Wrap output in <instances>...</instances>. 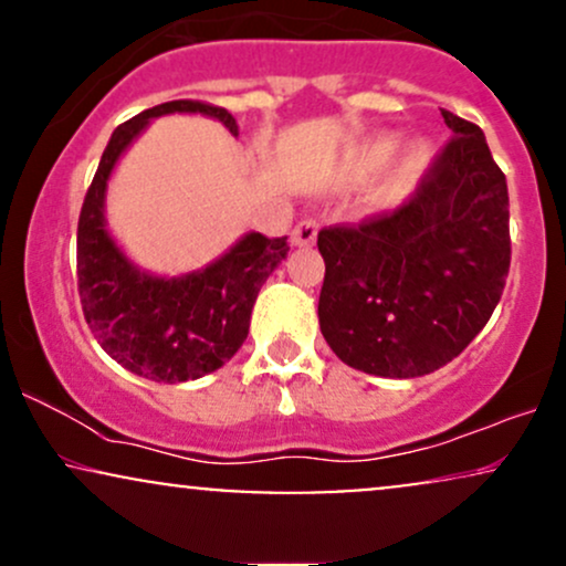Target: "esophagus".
I'll list each match as a JSON object with an SVG mask.
<instances>
[{"label":"esophagus","instance_id":"esophagus-1","mask_svg":"<svg viewBox=\"0 0 566 566\" xmlns=\"http://www.w3.org/2000/svg\"><path fill=\"white\" fill-rule=\"evenodd\" d=\"M316 233H319V220L305 218L292 229V244L295 247H311L316 242Z\"/></svg>","mask_w":566,"mask_h":566}]
</instances>
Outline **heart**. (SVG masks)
<instances>
[{"mask_svg":"<svg viewBox=\"0 0 566 566\" xmlns=\"http://www.w3.org/2000/svg\"><path fill=\"white\" fill-rule=\"evenodd\" d=\"M396 146H399V138H396V135H378V138H373L369 143H365V146H361L359 151H356L354 167L359 172L380 170V167L394 157ZM426 159H428V146H423V143H418V146L409 148L407 170H412V167H420Z\"/></svg>","mask_w":566,"mask_h":566,"instance_id":"heart-1","label":"heart"}]
</instances>
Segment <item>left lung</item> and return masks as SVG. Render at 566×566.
<instances>
[{"mask_svg": "<svg viewBox=\"0 0 566 566\" xmlns=\"http://www.w3.org/2000/svg\"><path fill=\"white\" fill-rule=\"evenodd\" d=\"M452 138L405 205L322 229L319 327L337 359L380 378H420L482 333L511 265L509 186L473 122L444 112Z\"/></svg>", "mask_w": 566, "mask_h": 566, "instance_id": "1", "label": "left lung"}]
</instances>
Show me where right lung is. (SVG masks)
Wrapping results in <instances>:
<instances>
[{
    "label": "right lung",
    "mask_w": 566,
    "mask_h": 566,
    "mask_svg": "<svg viewBox=\"0 0 566 566\" xmlns=\"http://www.w3.org/2000/svg\"><path fill=\"white\" fill-rule=\"evenodd\" d=\"M205 114L237 138V119L201 101H170L114 129L76 229V279L84 319L103 350L129 373L157 382H186L216 373L242 348L252 305L265 279L287 258V237L244 233L226 255L184 276L140 271L106 229V188L116 161L161 114Z\"/></svg>",
    "instance_id": "right-lung-1"
}]
</instances>
